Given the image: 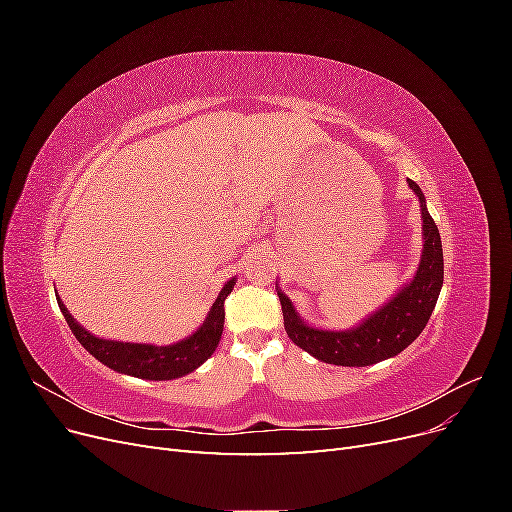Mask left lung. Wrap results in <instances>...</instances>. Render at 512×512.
Listing matches in <instances>:
<instances>
[{"mask_svg":"<svg viewBox=\"0 0 512 512\" xmlns=\"http://www.w3.org/2000/svg\"><path fill=\"white\" fill-rule=\"evenodd\" d=\"M410 190L421 203L423 218V252L416 273L408 284L401 286L397 294L369 314L363 322L346 331H329L307 324L297 307L277 286V297L282 303L284 327L288 337L301 350L314 359L342 367H365L386 359H393L406 350L414 339L423 333L425 324L436 307L444 282V256L440 230L427 211L425 194L418 185L408 179Z\"/></svg>","mask_w":512,"mask_h":512,"instance_id":"left-lung-1","label":"left lung"}]
</instances>
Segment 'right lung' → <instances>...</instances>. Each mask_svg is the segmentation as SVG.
<instances>
[{
	"label": "right lung",
	"mask_w": 512,
	"mask_h": 512,
	"mask_svg": "<svg viewBox=\"0 0 512 512\" xmlns=\"http://www.w3.org/2000/svg\"><path fill=\"white\" fill-rule=\"evenodd\" d=\"M235 282L237 277H232V280L224 284L218 299L211 305L207 318L190 337L168 346L117 342V339L96 337L72 318L64 301L57 299V303L74 337L79 339V344L91 356H96L102 365L119 371V374L134 376L141 380H175L192 374V371L203 365L215 352V348H218L224 331V301L232 292V288H235Z\"/></svg>",
	"instance_id": "1"
}]
</instances>
